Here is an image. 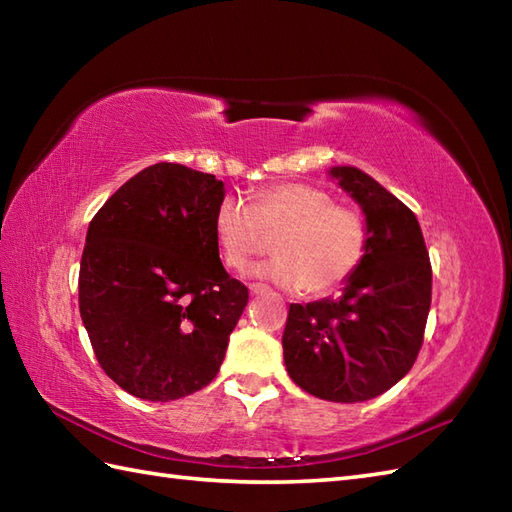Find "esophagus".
I'll use <instances>...</instances> for the list:
<instances>
[{
  "label": "esophagus",
  "mask_w": 512,
  "mask_h": 512,
  "mask_svg": "<svg viewBox=\"0 0 512 512\" xmlns=\"http://www.w3.org/2000/svg\"><path fill=\"white\" fill-rule=\"evenodd\" d=\"M250 295H262V292H266L268 288L264 284H250Z\"/></svg>",
  "instance_id": "1"
}]
</instances>
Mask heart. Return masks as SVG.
I'll list each match as a JSON object with an SVG mask.
<instances>
[{
    "instance_id": "b5f03b06",
    "label": "heart",
    "mask_w": 512,
    "mask_h": 512,
    "mask_svg": "<svg viewBox=\"0 0 512 512\" xmlns=\"http://www.w3.org/2000/svg\"><path fill=\"white\" fill-rule=\"evenodd\" d=\"M275 236L279 255L250 268V275L284 288L328 292L350 277L367 248L363 215L332 204L325 191L303 182L259 189L253 206L235 195L217 204L213 233L228 268H244Z\"/></svg>"
}]
</instances>
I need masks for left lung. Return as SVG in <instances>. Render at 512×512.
Wrapping results in <instances>:
<instances>
[{
	"instance_id": "left-lung-1",
	"label": "left lung",
	"mask_w": 512,
	"mask_h": 512,
	"mask_svg": "<svg viewBox=\"0 0 512 512\" xmlns=\"http://www.w3.org/2000/svg\"><path fill=\"white\" fill-rule=\"evenodd\" d=\"M361 206L367 248L341 297L290 303L284 361L308 394L363 402L413 367L431 308V264L416 215L356 167H332Z\"/></svg>"
}]
</instances>
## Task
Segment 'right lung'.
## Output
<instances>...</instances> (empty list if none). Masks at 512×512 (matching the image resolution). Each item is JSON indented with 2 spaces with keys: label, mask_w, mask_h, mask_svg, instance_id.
<instances>
[{
  "label": "right lung",
  "mask_w": 512,
  "mask_h": 512,
  "mask_svg": "<svg viewBox=\"0 0 512 512\" xmlns=\"http://www.w3.org/2000/svg\"><path fill=\"white\" fill-rule=\"evenodd\" d=\"M224 182L176 162L127 180L92 217L79 310L103 372L127 394L169 402L220 372L248 288L213 233Z\"/></svg>",
  "instance_id": "right-lung-1"
}]
</instances>
